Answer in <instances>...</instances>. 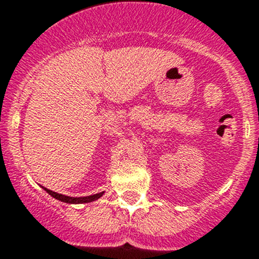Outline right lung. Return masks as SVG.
I'll return each instance as SVG.
<instances>
[{"label": "right lung", "instance_id": "right-lung-1", "mask_svg": "<svg viewBox=\"0 0 259 259\" xmlns=\"http://www.w3.org/2000/svg\"><path fill=\"white\" fill-rule=\"evenodd\" d=\"M43 189L46 190V192L48 193L50 195H52L53 198H56V199L61 200V202H65V203H72V204H76V203H89V202H93V200L98 199V198H101L103 195V192L102 193H97V194H93V195H88V197H79V198H74V197H67V195H62V194H59V193L56 192H52V190L47 189V188L42 187Z\"/></svg>", "mask_w": 259, "mask_h": 259}]
</instances>
